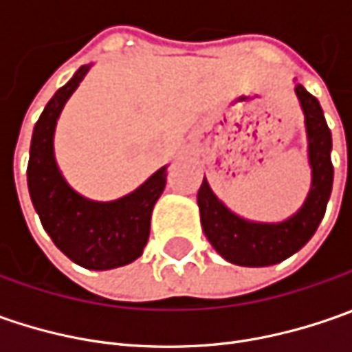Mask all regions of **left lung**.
Wrapping results in <instances>:
<instances>
[{
	"label": "left lung",
	"mask_w": 352,
	"mask_h": 352,
	"mask_svg": "<svg viewBox=\"0 0 352 352\" xmlns=\"http://www.w3.org/2000/svg\"><path fill=\"white\" fill-rule=\"evenodd\" d=\"M296 96L305 116L307 156L311 166V190L298 213L282 223L247 221L225 208L204 178L197 192V206L204 233L225 261L239 266H270L286 261L318 231L331 196V131L325 123L319 102L296 84Z\"/></svg>",
	"instance_id": "left-lung-1"
}]
</instances>
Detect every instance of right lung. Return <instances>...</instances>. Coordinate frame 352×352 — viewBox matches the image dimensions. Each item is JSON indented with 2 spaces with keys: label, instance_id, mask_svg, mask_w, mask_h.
<instances>
[{
  "label": "right lung",
  "instance_id": "1",
  "mask_svg": "<svg viewBox=\"0 0 352 352\" xmlns=\"http://www.w3.org/2000/svg\"><path fill=\"white\" fill-rule=\"evenodd\" d=\"M82 66L47 103L33 129L27 184L41 223L52 243L89 270H109L139 258L151 233V215L166 186V166L116 201H91L62 178L54 160V129L64 103L88 74Z\"/></svg>",
  "mask_w": 352,
  "mask_h": 352
}]
</instances>
